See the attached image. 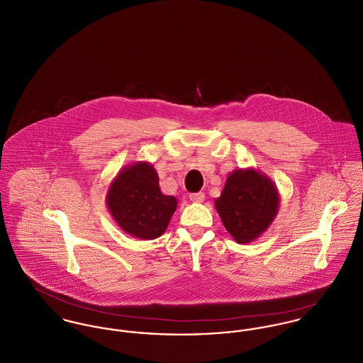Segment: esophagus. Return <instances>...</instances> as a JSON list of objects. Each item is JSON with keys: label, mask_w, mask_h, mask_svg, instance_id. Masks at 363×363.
<instances>
[{"label": "esophagus", "mask_w": 363, "mask_h": 363, "mask_svg": "<svg viewBox=\"0 0 363 363\" xmlns=\"http://www.w3.org/2000/svg\"><path fill=\"white\" fill-rule=\"evenodd\" d=\"M189 199L194 201V203H201L204 200V194L203 192H196V194H191Z\"/></svg>", "instance_id": "esophagus-1"}]
</instances>
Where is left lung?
<instances>
[{"mask_svg": "<svg viewBox=\"0 0 363 363\" xmlns=\"http://www.w3.org/2000/svg\"><path fill=\"white\" fill-rule=\"evenodd\" d=\"M225 229L247 245L258 239L278 216L280 195L274 181L255 168L232 171L214 201Z\"/></svg>", "mask_w": 363, "mask_h": 363, "instance_id": "left-lung-1", "label": "left lung"}]
</instances>
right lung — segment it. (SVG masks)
<instances>
[{
    "label": "right lung",
    "mask_w": 363,
    "mask_h": 363,
    "mask_svg": "<svg viewBox=\"0 0 363 363\" xmlns=\"http://www.w3.org/2000/svg\"><path fill=\"white\" fill-rule=\"evenodd\" d=\"M178 200L163 195L159 175L152 163L125 166L113 178L106 206L113 220L125 233L142 240H153L167 229Z\"/></svg>",
    "instance_id": "1"
}]
</instances>
